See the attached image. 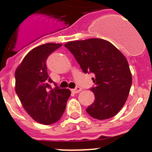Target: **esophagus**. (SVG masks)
<instances>
[{"mask_svg":"<svg viewBox=\"0 0 152 152\" xmlns=\"http://www.w3.org/2000/svg\"><path fill=\"white\" fill-rule=\"evenodd\" d=\"M72 91H73V92L75 93H80V91H82V89H81V88H80V87L77 86V87H76V88H75V89L72 90Z\"/></svg>","mask_w":152,"mask_h":152,"instance_id":"1","label":"esophagus"}]
</instances>
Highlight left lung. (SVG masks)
<instances>
[{
  "instance_id": "8db88e82",
  "label": "left lung",
  "mask_w": 152,
  "mask_h": 152,
  "mask_svg": "<svg viewBox=\"0 0 152 152\" xmlns=\"http://www.w3.org/2000/svg\"><path fill=\"white\" fill-rule=\"evenodd\" d=\"M84 73H93L94 103L86 109L91 117L107 119L120 111L132 85V74L126 57L112 43L102 39L67 42Z\"/></svg>"
}]
</instances>
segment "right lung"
<instances>
[{"instance_id": "obj_1", "label": "right lung", "mask_w": 152, "mask_h": 152, "mask_svg": "<svg viewBox=\"0 0 152 152\" xmlns=\"http://www.w3.org/2000/svg\"><path fill=\"white\" fill-rule=\"evenodd\" d=\"M46 43L37 46L25 56L15 72V91L25 110L37 123L51 125L62 116L71 91L52 88L53 82L47 72L46 60L61 46Z\"/></svg>"}]
</instances>
